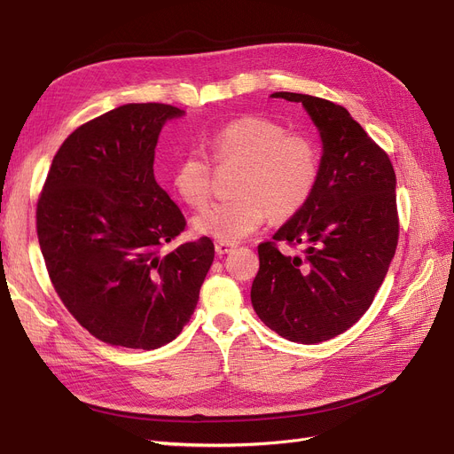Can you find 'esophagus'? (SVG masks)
<instances>
[{
    "mask_svg": "<svg viewBox=\"0 0 454 454\" xmlns=\"http://www.w3.org/2000/svg\"><path fill=\"white\" fill-rule=\"evenodd\" d=\"M234 247H237V246H234L232 242H223V240H217V242H215V253H217V255H220V257L227 255V253H231Z\"/></svg>",
    "mask_w": 454,
    "mask_h": 454,
    "instance_id": "1",
    "label": "esophagus"
}]
</instances>
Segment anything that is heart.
Returning a JSON list of instances; mask_svg holds the SVG:
<instances>
[{"mask_svg":"<svg viewBox=\"0 0 454 454\" xmlns=\"http://www.w3.org/2000/svg\"><path fill=\"white\" fill-rule=\"evenodd\" d=\"M214 164H242L234 192L193 220L197 232L223 242H237L255 232L270 214L288 220L313 197L320 178V151L303 134L288 132L285 124L247 115L222 126L208 137ZM171 184L192 208H203L214 192L210 160L192 151L178 160Z\"/></svg>","mask_w":454,"mask_h":454,"instance_id":"b5f03b06","label":"heart"}]
</instances>
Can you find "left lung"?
<instances>
[{
  "label": "left lung",
  "instance_id": "1",
  "mask_svg": "<svg viewBox=\"0 0 454 454\" xmlns=\"http://www.w3.org/2000/svg\"><path fill=\"white\" fill-rule=\"evenodd\" d=\"M271 97L303 104L324 153L309 203L259 244L251 303L270 330L315 344L352 328L387 274L398 242L396 176L387 153L347 107L285 90ZM279 243L301 253L283 256Z\"/></svg>",
  "mask_w": 454,
  "mask_h": 454
}]
</instances>
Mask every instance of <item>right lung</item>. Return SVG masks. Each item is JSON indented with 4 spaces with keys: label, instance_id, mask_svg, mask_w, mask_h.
Wrapping results in <instances>:
<instances>
[{
    "label": "right lung",
    "instance_id": "right-lung-1",
    "mask_svg": "<svg viewBox=\"0 0 454 454\" xmlns=\"http://www.w3.org/2000/svg\"><path fill=\"white\" fill-rule=\"evenodd\" d=\"M184 112L126 104L72 132L53 156L37 201V237L50 281L80 325L112 347L171 342L214 261L208 237L161 247L186 217L154 178L161 126Z\"/></svg>",
    "mask_w": 454,
    "mask_h": 454
}]
</instances>
